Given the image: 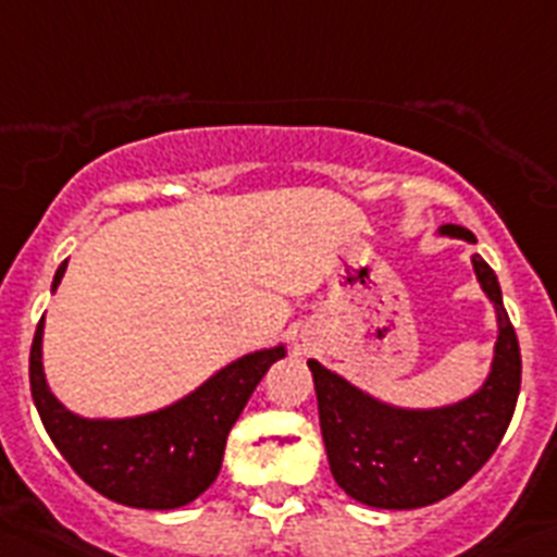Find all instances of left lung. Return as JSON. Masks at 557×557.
Wrapping results in <instances>:
<instances>
[{"label": "left lung", "mask_w": 557, "mask_h": 557, "mask_svg": "<svg viewBox=\"0 0 557 557\" xmlns=\"http://www.w3.org/2000/svg\"><path fill=\"white\" fill-rule=\"evenodd\" d=\"M438 236L475 245L467 227L444 224ZM475 278L498 324L493 364L484 384L441 407H398L356 387L310 358L319 421L335 484L375 509H418L447 498L498 449L521 389V350L504 310L498 275L472 256Z\"/></svg>", "instance_id": "obj_1"}]
</instances>
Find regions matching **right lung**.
Listing matches in <instances>:
<instances>
[{
	"label": "right lung",
	"mask_w": 557,
	"mask_h": 557,
	"mask_svg": "<svg viewBox=\"0 0 557 557\" xmlns=\"http://www.w3.org/2000/svg\"><path fill=\"white\" fill-rule=\"evenodd\" d=\"M67 261L53 275L57 293ZM45 315L30 347V393L41 424L76 475L104 498L136 509H178L199 498L222 470L224 444L284 344L247 352L162 410L131 418H85L50 393L41 364Z\"/></svg>",
	"instance_id": "obj_1"
}]
</instances>
